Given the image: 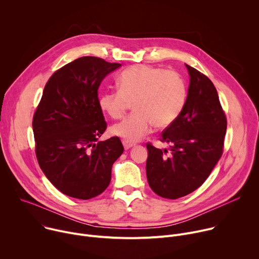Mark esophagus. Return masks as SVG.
I'll return each instance as SVG.
<instances>
[{"label":"esophagus","instance_id":"34e87169","mask_svg":"<svg viewBox=\"0 0 259 259\" xmlns=\"http://www.w3.org/2000/svg\"><path fill=\"white\" fill-rule=\"evenodd\" d=\"M123 145H124V147H125V150H129L130 147H132V146L134 145V143L129 142V141H127V140H123Z\"/></svg>","mask_w":259,"mask_h":259}]
</instances>
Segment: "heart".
<instances>
[{
  "label": "heart",
  "instance_id": "b5f03b06",
  "mask_svg": "<svg viewBox=\"0 0 259 259\" xmlns=\"http://www.w3.org/2000/svg\"><path fill=\"white\" fill-rule=\"evenodd\" d=\"M116 91L100 94L98 104L112 119L122 118L130 103L134 114L114 125V135L129 142L140 140L153 126L170 127L181 115L188 100V85L181 75L162 67L137 64L123 70Z\"/></svg>",
  "mask_w": 259,
  "mask_h": 259
}]
</instances>
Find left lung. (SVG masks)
<instances>
[{
	"instance_id": "obj_1",
	"label": "left lung",
	"mask_w": 259,
	"mask_h": 259,
	"mask_svg": "<svg viewBox=\"0 0 259 259\" xmlns=\"http://www.w3.org/2000/svg\"><path fill=\"white\" fill-rule=\"evenodd\" d=\"M186 66L191 77L186 107L160 138L170 150L146 143L147 181L155 194L171 200L193 193L205 182L224 153L228 125L211 80Z\"/></svg>"
}]
</instances>
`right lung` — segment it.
Returning <instances> with one entry per match:
<instances>
[{
  "mask_svg": "<svg viewBox=\"0 0 259 259\" xmlns=\"http://www.w3.org/2000/svg\"><path fill=\"white\" fill-rule=\"evenodd\" d=\"M120 66L94 56L65 64L46 83L33 114L36 160L49 181L68 197L89 200L103 193L113 164L124 152L118 136L98 141L107 127L98 87Z\"/></svg>",
  "mask_w": 259,
  "mask_h": 259,
  "instance_id": "add662e5",
  "label": "right lung"
}]
</instances>
